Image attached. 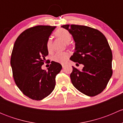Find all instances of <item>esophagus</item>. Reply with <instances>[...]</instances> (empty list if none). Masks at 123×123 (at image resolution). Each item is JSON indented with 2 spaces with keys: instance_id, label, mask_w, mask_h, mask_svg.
Returning <instances> with one entry per match:
<instances>
[{
  "instance_id": "1",
  "label": "esophagus",
  "mask_w": 123,
  "mask_h": 123,
  "mask_svg": "<svg viewBox=\"0 0 123 123\" xmlns=\"http://www.w3.org/2000/svg\"><path fill=\"white\" fill-rule=\"evenodd\" d=\"M62 68H64L65 67V64H62Z\"/></svg>"
}]
</instances>
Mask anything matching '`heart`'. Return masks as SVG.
<instances>
[{
  "label": "heart",
  "instance_id": "1",
  "mask_svg": "<svg viewBox=\"0 0 123 123\" xmlns=\"http://www.w3.org/2000/svg\"><path fill=\"white\" fill-rule=\"evenodd\" d=\"M55 35L56 37L62 40L64 42L68 44L71 40V35L69 32L67 30L64 28H61L55 32ZM46 48L48 51L49 53H51L53 50V43L51 38H48L46 42ZM70 56V53L69 52H62L56 53L53 56V61L56 62L61 63V64H64L67 62L68 59Z\"/></svg>",
  "mask_w": 123,
  "mask_h": 123
}]
</instances>
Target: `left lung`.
<instances>
[{"mask_svg":"<svg viewBox=\"0 0 123 123\" xmlns=\"http://www.w3.org/2000/svg\"><path fill=\"white\" fill-rule=\"evenodd\" d=\"M62 27L71 34L75 43V51L70 59L84 65L82 71L73 67L70 78L73 86L87 96L100 93L112 75V51L106 37L87 26L72 24Z\"/></svg>","mask_w":123,"mask_h":123,"instance_id":"obj_1","label":"left lung"}]
</instances>
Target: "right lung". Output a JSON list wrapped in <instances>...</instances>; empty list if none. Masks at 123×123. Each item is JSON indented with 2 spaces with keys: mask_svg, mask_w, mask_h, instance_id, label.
I'll use <instances>...</instances> for the list:
<instances>
[{
  "mask_svg": "<svg viewBox=\"0 0 123 123\" xmlns=\"http://www.w3.org/2000/svg\"><path fill=\"white\" fill-rule=\"evenodd\" d=\"M56 27L37 25L24 31L13 45L11 65L14 81L24 95L40 100L49 96L55 87L59 63L52 61L48 70L42 69L48 55L46 42Z\"/></svg>",
  "mask_w": 123,
  "mask_h": 123,
  "instance_id": "1",
  "label": "right lung"
}]
</instances>
